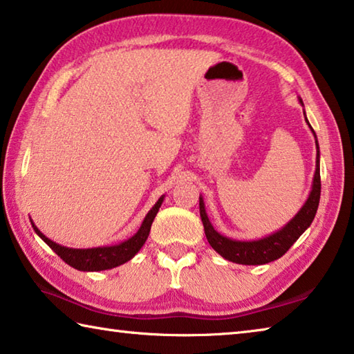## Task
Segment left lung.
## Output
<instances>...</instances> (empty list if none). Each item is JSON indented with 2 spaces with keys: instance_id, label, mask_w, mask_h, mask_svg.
Returning <instances> with one entry per match:
<instances>
[{
  "instance_id": "1",
  "label": "left lung",
  "mask_w": 354,
  "mask_h": 354,
  "mask_svg": "<svg viewBox=\"0 0 354 354\" xmlns=\"http://www.w3.org/2000/svg\"><path fill=\"white\" fill-rule=\"evenodd\" d=\"M304 118H306V113H304ZM310 131L314 133L313 128H310ZM314 137H315V133H314ZM315 145H317V162H315L313 190H310L306 203H304L303 207L299 209L295 217H293L284 227H281L279 231L273 232L270 236L259 239V241H232V239H227L225 236L218 234L207 218L205 201H203V198L200 196V215H201L203 226H205L206 239L209 245H211V247L217 251L220 256H223L226 261L242 263V266H262V263L277 261L281 256L286 254L292 245L298 241V237L308 230L317 214V207H319V201H320V190H322L320 151H319V142H317V137H315Z\"/></svg>"
}]
</instances>
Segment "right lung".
<instances>
[{
  "label": "right lung",
  "mask_w": 354,
  "mask_h": 354,
  "mask_svg": "<svg viewBox=\"0 0 354 354\" xmlns=\"http://www.w3.org/2000/svg\"><path fill=\"white\" fill-rule=\"evenodd\" d=\"M162 201H164V195L160 196L158 203L151 207V211L147 214V217L142 221V226L139 227V231H137L133 237H129L128 241H124L118 245H113V247H98V248H86V250L67 248L50 241L46 236L41 234L32 221L31 223H32L34 231L40 236L41 241L55 251L57 256H61V259L64 262H67L68 266L76 268V270H81V272L109 270V268L118 267L122 266V263L131 261L137 253H139V250L143 247V243L147 242L149 230H151V225H153V220L156 217V214H158L160 205H162Z\"/></svg>",
  "instance_id": "add662e5"
}]
</instances>
